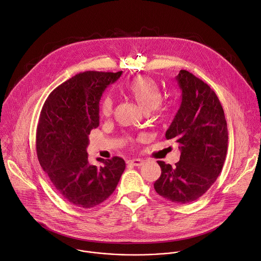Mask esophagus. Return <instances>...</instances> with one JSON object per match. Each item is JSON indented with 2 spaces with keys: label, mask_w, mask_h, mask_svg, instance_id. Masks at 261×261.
Wrapping results in <instances>:
<instances>
[{
  "label": "esophagus",
  "mask_w": 261,
  "mask_h": 261,
  "mask_svg": "<svg viewBox=\"0 0 261 261\" xmlns=\"http://www.w3.org/2000/svg\"><path fill=\"white\" fill-rule=\"evenodd\" d=\"M127 162L129 164H132V165H134V167H138V168L144 164V161L141 159H131V160H128Z\"/></svg>",
  "instance_id": "34e87169"
}]
</instances>
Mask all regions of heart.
I'll return each instance as SVG.
<instances>
[{
    "label": "heart",
    "mask_w": 261,
    "mask_h": 261,
    "mask_svg": "<svg viewBox=\"0 0 261 261\" xmlns=\"http://www.w3.org/2000/svg\"><path fill=\"white\" fill-rule=\"evenodd\" d=\"M125 91L146 112L160 110L162 92L155 80L148 76H140L129 80L125 84ZM114 101L111 96H106L101 102V113L109 117L113 112Z\"/></svg>",
    "instance_id": "1"
}]
</instances>
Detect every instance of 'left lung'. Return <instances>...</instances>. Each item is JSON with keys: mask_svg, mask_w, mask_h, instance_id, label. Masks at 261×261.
<instances>
[{"mask_svg": "<svg viewBox=\"0 0 261 261\" xmlns=\"http://www.w3.org/2000/svg\"><path fill=\"white\" fill-rule=\"evenodd\" d=\"M176 80L182 91L180 108L165 133L181 150L175 167L157 161L161 175L156 193L173 203L202 197L219 177L226 159L228 128L221 102L210 86L181 69Z\"/></svg>", "mask_w": 261, "mask_h": 261, "instance_id": "8db88e82", "label": "left lung"}]
</instances>
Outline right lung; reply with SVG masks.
I'll return each instance as SVG.
<instances>
[{
    "label": "right lung",
    "instance_id": "right-lung-1",
    "mask_svg": "<svg viewBox=\"0 0 261 261\" xmlns=\"http://www.w3.org/2000/svg\"><path fill=\"white\" fill-rule=\"evenodd\" d=\"M87 72L57 86L45 100L37 125L36 152L42 170L57 194L80 208H92L114 192L125 171L123 158L114 156L97 167L88 161L90 131L99 126V103L108 85L122 75Z\"/></svg>",
    "mask_w": 261,
    "mask_h": 261
}]
</instances>
